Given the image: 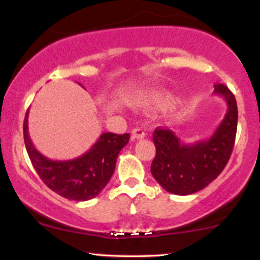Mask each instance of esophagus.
Here are the masks:
<instances>
[{
	"mask_svg": "<svg viewBox=\"0 0 260 260\" xmlns=\"http://www.w3.org/2000/svg\"><path fill=\"white\" fill-rule=\"evenodd\" d=\"M144 137H145V133L142 128L137 127L134 128V129H132V139H143Z\"/></svg>",
	"mask_w": 260,
	"mask_h": 260,
	"instance_id": "obj_1",
	"label": "esophagus"
}]
</instances>
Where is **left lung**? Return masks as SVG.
Segmentation results:
<instances>
[{"label": "left lung", "instance_id": "1", "mask_svg": "<svg viewBox=\"0 0 260 260\" xmlns=\"http://www.w3.org/2000/svg\"><path fill=\"white\" fill-rule=\"evenodd\" d=\"M214 94L223 98L228 111L208 139L183 143L172 131H154L156 154L151 162V175L172 194L188 196L205 188L221 174L231 156L237 132V103L223 84H215Z\"/></svg>", "mask_w": 260, "mask_h": 260}]
</instances>
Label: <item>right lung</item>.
I'll return each instance as SVG.
<instances>
[{"instance_id": "1", "label": "right lung", "mask_w": 260, "mask_h": 260, "mask_svg": "<svg viewBox=\"0 0 260 260\" xmlns=\"http://www.w3.org/2000/svg\"><path fill=\"white\" fill-rule=\"evenodd\" d=\"M26 111L23 133L26 151L35 171L50 189L71 201L85 202L95 198L109 183L122 148L129 134L103 133L85 154L71 160H51L32 144L28 131Z\"/></svg>"}]
</instances>
